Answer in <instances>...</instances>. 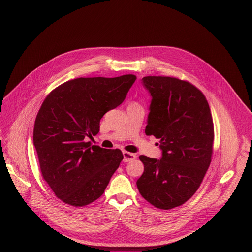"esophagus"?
I'll return each mask as SVG.
<instances>
[{
  "instance_id": "obj_1",
  "label": "esophagus",
  "mask_w": 252,
  "mask_h": 252,
  "mask_svg": "<svg viewBox=\"0 0 252 252\" xmlns=\"http://www.w3.org/2000/svg\"><path fill=\"white\" fill-rule=\"evenodd\" d=\"M123 155H124V161L125 162H128V161H130V160H132L136 158V156L134 154L127 153V152H124Z\"/></svg>"
}]
</instances>
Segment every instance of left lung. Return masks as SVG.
I'll return each mask as SVG.
<instances>
[{
  "instance_id": "obj_1",
  "label": "left lung",
  "mask_w": 252,
  "mask_h": 252,
  "mask_svg": "<svg viewBox=\"0 0 252 252\" xmlns=\"http://www.w3.org/2000/svg\"><path fill=\"white\" fill-rule=\"evenodd\" d=\"M152 101L147 135L159 138L160 159L140 156L145 171L137 179L141 196L160 209L188 201L209 167L213 122L203 94L189 82L170 77H145Z\"/></svg>"
}]
</instances>
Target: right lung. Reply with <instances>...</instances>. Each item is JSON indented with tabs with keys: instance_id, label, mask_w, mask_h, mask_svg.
<instances>
[{
	"instance_id": "1",
	"label": "right lung",
	"mask_w": 252,
	"mask_h": 252,
	"mask_svg": "<svg viewBox=\"0 0 252 252\" xmlns=\"http://www.w3.org/2000/svg\"><path fill=\"white\" fill-rule=\"evenodd\" d=\"M136 77L79 78L45 98L35 118L33 146L41 172L56 196L85 206L104 192L124 156L120 150L91 146L103 115L126 98Z\"/></svg>"
}]
</instances>
